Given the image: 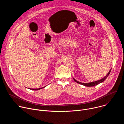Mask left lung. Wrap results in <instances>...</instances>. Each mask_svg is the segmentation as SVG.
<instances>
[{
    "label": "left lung",
    "mask_w": 124,
    "mask_h": 124,
    "mask_svg": "<svg viewBox=\"0 0 124 124\" xmlns=\"http://www.w3.org/2000/svg\"><path fill=\"white\" fill-rule=\"evenodd\" d=\"M111 69H110V70H109V72H108V73L107 74V75L105 77H104L103 78H102L101 79H100V80H97V81H94V82H92L85 83H81V82H79V81H77V80H76L75 78H74V80L76 82H77V83H79V84H81V85H84V86H87V87L94 86L97 85H98V84H100V83L102 82L103 81H104L105 80V79L107 78V77L109 76V74H110V72H111Z\"/></svg>",
    "instance_id": "obj_1"
}]
</instances>
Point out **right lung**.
<instances>
[{
	"mask_svg": "<svg viewBox=\"0 0 124 124\" xmlns=\"http://www.w3.org/2000/svg\"><path fill=\"white\" fill-rule=\"evenodd\" d=\"M46 86H45V87H42V88H38V89H31V88H29V89H30V90H40V89H42V88H45Z\"/></svg>",
	"mask_w": 124,
	"mask_h": 124,
	"instance_id": "obj_1",
	"label": "right lung"
}]
</instances>
